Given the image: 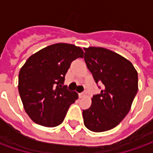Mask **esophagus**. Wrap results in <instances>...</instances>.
<instances>
[{
  "label": "esophagus",
  "instance_id": "esophagus-1",
  "mask_svg": "<svg viewBox=\"0 0 153 153\" xmlns=\"http://www.w3.org/2000/svg\"><path fill=\"white\" fill-rule=\"evenodd\" d=\"M87 93H88V92H87L86 90H84L83 92L79 93V97H85L87 95Z\"/></svg>",
  "mask_w": 153,
  "mask_h": 153
}]
</instances>
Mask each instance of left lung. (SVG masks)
Instances as JSON below:
<instances>
[{
  "mask_svg": "<svg viewBox=\"0 0 153 153\" xmlns=\"http://www.w3.org/2000/svg\"><path fill=\"white\" fill-rule=\"evenodd\" d=\"M84 60L97 84L103 85L92 105L83 110L84 125L93 132L115 128L131 108L138 92V72L120 55L103 47L84 48ZM100 88V87H99Z\"/></svg>",
  "mask_w": 153,
  "mask_h": 153,
  "instance_id": "8db88e82",
  "label": "left lung"
}]
</instances>
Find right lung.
Masks as SVG:
<instances>
[{"label":"right lung","mask_w":153,"mask_h":153,"mask_svg":"<svg viewBox=\"0 0 153 153\" xmlns=\"http://www.w3.org/2000/svg\"><path fill=\"white\" fill-rule=\"evenodd\" d=\"M83 51L73 44L56 43L28 58L19 74V93L32 120L46 127L63 122L69 107L79 97L63 85L70 64L83 58Z\"/></svg>","instance_id":"obj_1"}]
</instances>
